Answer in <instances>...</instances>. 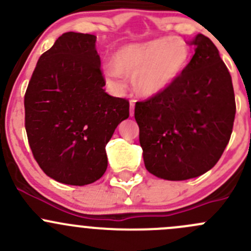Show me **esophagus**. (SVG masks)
<instances>
[{"label":"esophagus","instance_id":"34e87169","mask_svg":"<svg viewBox=\"0 0 251 251\" xmlns=\"http://www.w3.org/2000/svg\"><path fill=\"white\" fill-rule=\"evenodd\" d=\"M135 103H136L135 100H130V115L131 116H133V114H135Z\"/></svg>","mask_w":251,"mask_h":251}]
</instances>
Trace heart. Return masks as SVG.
<instances>
[{
    "label": "heart",
    "mask_w": 251,
    "mask_h": 251,
    "mask_svg": "<svg viewBox=\"0 0 251 251\" xmlns=\"http://www.w3.org/2000/svg\"><path fill=\"white\" fill-rule=\"evenodd\" d=\"M189 50L183 41L160 37L121 47L105 67L109 82L120 86L123 75L132 77L133 90L143 97L165 91L186 68Z\"/></svg>",
    "instance_id": "1"
}]
</instances>
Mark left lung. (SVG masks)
I'll use <instances>...</instances> for the list:
<instances>
[{"mask_svg":"<svg viewBox=\"0 0 251 251\" xmlns=\"http://www.w3.org/2000/svg\"><path fill=\"white\" fill-rule=\"evenodd\" d=\"M179 76L159 95L136 102L146 169L170 181L214 168L228 144L235 116L232 78L219 50L199 34Z\"/></svg>","mask_w":251,"mask_h":251,"instance_id":"left-lung-1","label":"left lung"}]
</instances>
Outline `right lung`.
Here are the masks:
<instances>
[{"mask_svg":"<svg viewBox=\"0 0 251 251\" xmlns=\"http://www.w3.org/2000/svg\"><path fill=\"white\" fill-rule=\"evenodd\" d=\"M103 86L95 35L65 32L40 57L25 92V130L50 178L85 186L104 175L105 146L130 115V103Z\"/></svg>","mask_w":251,"mask_h":251,"instance_id":"1","label":"right lung"}]
</instances>
